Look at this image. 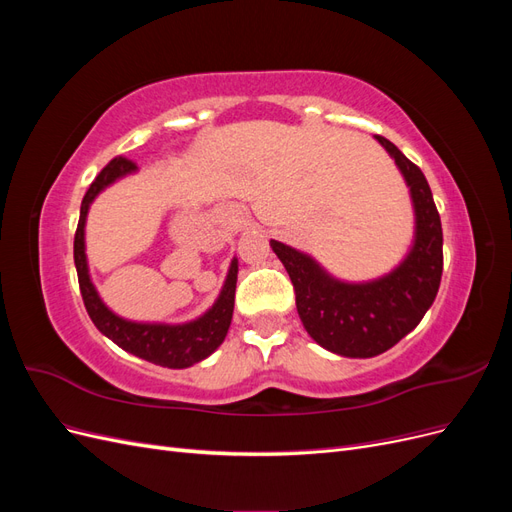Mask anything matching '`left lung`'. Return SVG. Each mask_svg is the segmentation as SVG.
Returning a JSON list of instances; mask_svg holds the SVG:
<instances>
[{"mask_svg":"<svg viewBox=\"0 0 512 512\" xmlns=\"http://www.w3.org/2000/svg\"><path fill=\"white\" fill-rule=\"evenodd\" d=\"M404 177L414 237L406 256L389 273L367 282H346L297 247L271 239L297 294V312L318 346L348 359H371L393 348L423 320L442 277V224L429 183L391 141L374 136Z\"/></svg>","mask_w":512,"mask_h":512,"instance_id":"obj_1","label":"left lung"}]
</instances>
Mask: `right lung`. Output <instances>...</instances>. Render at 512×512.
I'll return each instance as SVG.
<instances>
[{
    "mask_svg": "<svg viewBox=\"0 0 512 512\" xmlns=\"http://www.w3.org/2000/svg\"><path fill=\"white\" fill-rule=\"evenodd\" d=\"M136 173V164L126 158H115L108 162L96 181L89 185V190L81 203V218L79 228L74 235V265L79 273V286L83 301L87 307L89 318L94 320L98 331L115 342L121 350H126L138 359H145L153 365H162L168 369H185L192 367L200 361H205L218 350L228 333L232 309H235V290H237V273H239V260L232 258L226 273L224 286L218 294V299L207 309L188 322H138L128 320L115 314L108 307L96 284L91 282L89 275V262L85 252V224L87 213L100 192H104L108 185Z\"/></svg>",
    "mask_w": 512,
    "mask_h": 512,
    "instance_id": "1",
    "label": "right lung"
}]
</instances>
